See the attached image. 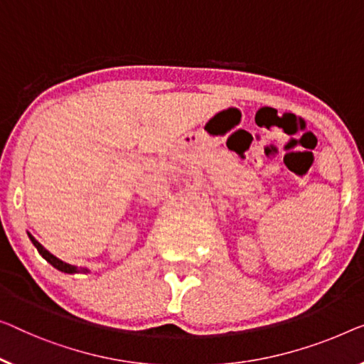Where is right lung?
<instances>
[{
    "instance_id": "1",
    "label": "right lung",
    "mask_w": 364,
    "mask_h": 364,
    "mask_svg": "<svg viewBox=\"0 0 364 364\" xmlns=\"http://www.w3.org/2000/svg\"><path fill=\"white\" fill-rule=\"evenodd\" d=\"M29 235V238H31V242L34 243V247L37 248V252H39L43 258L47 259L48 263L52 264L53 268H57L58 271H62V273H68V274H75V273H90V269L88 268H78V267H75V264H70V263H65V262H62L60 258H57L55 255H52L50 252L48 250H46V248H43L39 242L36 240L34 237H32L31 234H27Z\"/></svg>"
}]
</instances>
